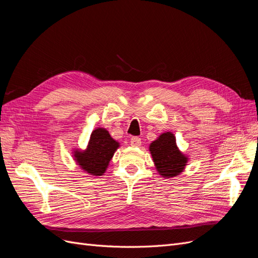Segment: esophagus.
<instances>
[{
	"mask_svg": "<svg viewBox=\"0 0 258 258\" xmlns=\"http://www.w3.org/2000/svg\"><path fill=\"white\" fill-rule=\"evenodd\" d=\"M141 139L140 138H138V137H132L131 139H130V144H131V146H134V147H138V146H140L141 145Z\"/></svg>",
	"mask_w": 258,
	"mask_h": 258,
	"instance_id": "34e87169",
	"label": "esophagus"
}]
</instances>
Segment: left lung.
Masks as SVG:
<instances>
[{"label": "left lung", "mask_w": 258, "mask_h": 258, "mask_svg": "<svg viewBox=\"0 0 258 258\" xmlns=\"http://www.w3.org/2000/svg\"><path fill=\"white\" fill-rule=\"evenodd\" d=\"M153 161L158 173L166 178L178 175L187 163L188 158L179 152L176 140L172 132H165L150 145Z\"/></svg>", "instance_id": "8db88e82"}]
</instances>
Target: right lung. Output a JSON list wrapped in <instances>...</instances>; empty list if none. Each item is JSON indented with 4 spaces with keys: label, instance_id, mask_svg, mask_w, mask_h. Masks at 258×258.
<instances>
[{
    "label": "right lung",
    "instance_id": "right-lung-1",
    "mask_svg": "<svg viewBox=\"0 0 258 258\" xmlns=\"http://www.w3.org/2000/svg\"><path fill=\"white\" fill-rule=\"evenodd\" d=\"M119 143L110 136L104 128L92 131L87 148L85 151L76 150L73 153L74 160L86 173L101 176L107 169L114 153Z\"/></svg>",
    "mask_w": 258,
    "mask_h": 258
}]
</instances>
